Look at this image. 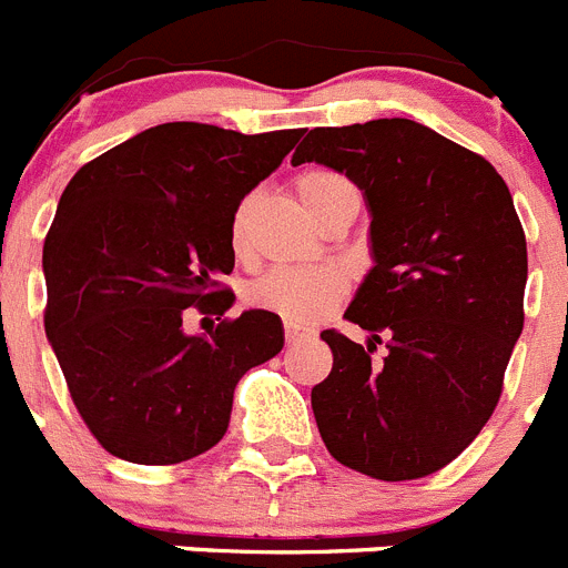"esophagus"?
<instances>
[{"label": "esophagus", "instance_id": "1", "mask_svg": "<svg viewBox=\"0 0 568 568\" xmlns=\"http://www.w3.org/2000/svg\"><path fill=\"white\" fill-rule=\"evenodd\" d=\"M304 335L307 333L301 327H295V324H284V338H287V344H295V341H301Z\"/></svg>", "mask_w": 568, "mask_h": 568}]
</instances>
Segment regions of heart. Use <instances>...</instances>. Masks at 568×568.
<instances>
[{"label": "heart", "mask_w": 568, "mask_h": 568, "mask_svg": "<svg viewBox=\"0 0 568 568\" xmlns=\"http://www.w3.org/2000/svg\"><path fill=\"white\" fill-rule=\"evenodd\" d=\"M295 193L301 204L310 210L315 222L338 204H358V190L346 175L327 168H310L295 179ZM255 195L241 199L230 219V247L233 253H247L250 247V219H253ZM346 281L333 267L313 270H273L255 284H250L247 301L253 307L270 310L290 324H310L327 315L344 298Z\"/></svg>", "instance_id": "obj_1"}]
</instances>
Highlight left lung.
<instances>
[{"mask_svg": "<svg viewBox=\"0 0 568 568\" xmlns=\"http://www.w3.org/2000/svg\"><path fill=\"white\" fill-rule=\"evenodd\" d=\"M344 173L369 207L373 270L321 338L333 369L313 386L329 455L378 480H415L458 458L491 418L524 329L526 235L484 155L413 119L315 128L293 164ZM387 341L384 362L372 358Z\"/></svg>", "mask_w": 568, "mask_h": 568, "instance_id": "8db88e82", "label": "left lung"}]
</instances>
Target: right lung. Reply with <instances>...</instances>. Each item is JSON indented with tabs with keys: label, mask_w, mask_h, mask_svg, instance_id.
I'll list each match as a JSON object with an SVG mask.
<instances>
[{
	"label": "right lung",
	"mask_w": 568,
	"mask_h": 568,
	"mask_svg": "<svg viewBox=\"0 0 568 568\" xmlns=\"http://www.w3.org/2000/svg\"><path fill=\"white\" fill-rule=\"evenodd\" d=\"M301 130L244 135L155 124L84 164L44 239V333L93 438L130 464H182L224 438L241 375L284 346L281 318L247 310L204 335L184 313L235 295L230 219Z\"/></svg>",
	"instance_id": "obj_1"
}]
</instances>
